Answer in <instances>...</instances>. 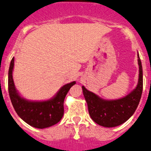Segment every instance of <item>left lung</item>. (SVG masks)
Wrapping results in <instances>:
<instances>
[{"instance_id":"left-lung-1","label":"left lung","mask_w":151,"mask_h":151,"mask_svg":"<svg viewBox=\"0 0 151 151\" xmlns=\"http://www.w3.org/2000/svg\"><path fill=\"white\" fill-rule=\"evenodd\" d=\"M139 64V81L131 93L116 100H103L95 93L83 86V95L88 105L89 113L93 120L104 127H114L123 124L130 118L137 108L143 91V69L137 55Z\"/></svg>"}]
</instances>
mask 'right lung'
Instances as JSON below:
<instances>
[{
	"mask_svg": "<svg viewBox=\"0 0 151 151\" xmlns=\"http://www.w3.org/2000/svg\"><path fill=\"white\" fill-rule=\"evenodd\" d=\"M14 58L8 71V93L14 109L24 121L33 127L43 129L60 121L64 114V99L68 90L76 82L65 85L54 99L43 102H29L21 98L14 85L12 71Z\"/></svg>",
	"mask_w": 151,
	"mask_h": 151,
	"instance_id": "add662e5",
	"label": "right lung"
}]
</instances>
